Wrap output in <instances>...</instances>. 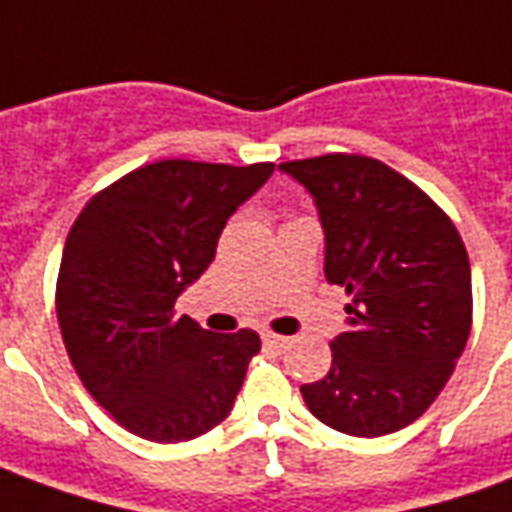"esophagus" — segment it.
<instances>
[{"mask_svg": "<svg viewBox=\"0 0 512 512\" xmlns=\"http://www.w3.org/2000/svg\"><path fill=\"white\" fill-rule=\"evenodd\" d=\"M263 343H266L268 348H274V351H282V348H288L290 340H288V337H279V334L266 332V334H263Z\"/></svg>", "mask_w": 512, "mask_h": 512, "instance_id": "esophagus-1", "label": "esophagus"}]
</instances>
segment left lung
<instances>
[{
    "label": "left lung",
    "mask_w": 512,
    "mask_h": 512,
    "mask_svg": "<svg viewBox=\"0 0 512 512\" xmlns=\"http://www.w3.org/2000/svg\"><path fill=\"white\" fill-rule=\"evenodd\" d=\"M307 186L326 233V279L348 293L332 370L301 386L323 425L386 436L430 408L472 332V268L461 233L384 161L326 153L279 164Z\"/></svg>",
    "instance_id": "left-lung-1"
}]
</instances>
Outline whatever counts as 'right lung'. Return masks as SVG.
<instances>
[{
  "label": "right lung",
  "mask_w": 512,
  "mask_h": 512,
  "mask_svg": "<svg viewBox=\"0 0 512 512\" xmlns=\"http://www.w3.org/2000/svg\"><path fill=\"white\" fill-rule=\"evenodd\" d=\"M271 172V161L164 158L101 189L76 216L54 296L62 343L84 389L134 436L189 441L230 414L260 337L205 332L175 315V301Z\"/></svg>",
  "instance_id": "right-lung-1"
}]
</instances>
